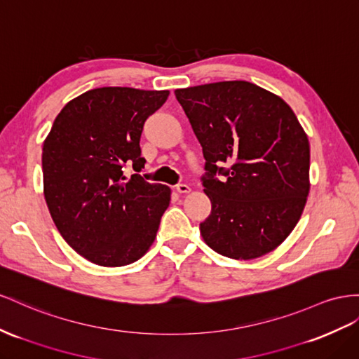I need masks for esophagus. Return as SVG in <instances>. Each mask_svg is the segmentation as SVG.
<instances>
[{
    "label": "esophagus",
    "mask_w": 359,
    "mask_h": 359,
    "mask_svg": "<svg viewBox=\"0 0 359 359\" xmlns=\"http://www.w3.org/2000/svg\"><path fill=\"white\" fill-rule=\"evenodd\" d=\"M177 191H178V193H189V191H190V187L187 186V184H178V186H177Z\"/></svg>",
    "instance_id": "obj_1"
}]
</instances>
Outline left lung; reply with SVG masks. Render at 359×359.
Masks as SVG:
<instances>
[{
    "label": "left lung",
    "mask_w": 359,
    "mask_h": 359,
    "mask_svg": "<svg viewBox=\"0 0 359 359\" xmlns=\"http://www.w3.org/2000/svg\"><path fill=\"white\" fill-rule=\"evenodd\" d=\"M175 96L205 158L201 180L211 215L199 225L203 241L234 259L272 252L297 225L309 193V143L296 114L249 81L187 87Z\"/></svg>",
    "instance_id": "left-lung-1"
}]
</instances>
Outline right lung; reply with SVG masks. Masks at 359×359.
Wrapping results in <instances>:
<instances>
[{
	"label": "right lung",
	"instance_id": "right-lung-1",
	"mask_svg": "<svg viewBox=\"0 0 359 359\" xmlns=\"http://www.w3.org/2000/svg\"><path fill=\"white\" fill-rule=\"evenodd\" d=\"M169 90L100 87L76 96L57 114L43 142V195L62 237L104 267L142 258L156 240L170 189L144 181L143 123ZM128 163L138 172L127 179Z\"/></svg>",
	"mask_w": 359,
	"mask_h": 359
}]
</instances>
